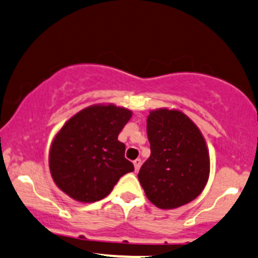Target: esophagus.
Here are the masks:
<instances>
[{"mask_svg":"<svg viewBox=\"0 0 258 258\" xmlns=\"http://www.w3.org/2000/svg\"><path fill=\"white\" fill-rule=\"evenodd\" d=\"M134 165H135V170L140 169V167H141V159L137 158L136 161H134Z\"/></svg>","mask_w":258,"mask_h":258,"instance_id":"34e87169","label":"esophagus"}]
</instances>
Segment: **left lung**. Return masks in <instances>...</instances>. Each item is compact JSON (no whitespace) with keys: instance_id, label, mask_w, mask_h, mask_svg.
Segmentation results:
<instances>
[{"instance_id":"left-lung-1","label":"left lung","mask_w":258,"mask_h":258,"mask_svg":"<svg viewBox=\"0 0 258 258\" xmlns=\"http://www.w3.org/2000/svg\"><path fill=\"white\" fill-rule=\"evenodd\" d=\"M151 156L141 167L138 180L157 208L169 210L193 202L210 174L205 138L185 113L157 108L147 117Z\"/></svg>"}]
</instances>
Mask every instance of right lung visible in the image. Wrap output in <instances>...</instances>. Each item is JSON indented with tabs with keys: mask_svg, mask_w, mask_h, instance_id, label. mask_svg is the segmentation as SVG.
<instances>
[{
	"mask_svg": "<svg viewBox=\"0 0 258 258\" xmlns=\"http://www.w3.org/2000/svg\"><path fill=\"white\" fill-rule=\"evenodd\" d=\"M131 116L128 108L96 104L65 122L49 150L51 178L61 191L79 203L99 202L122 175L134 172L117 140Z\"/></svg>",
	"mask_w": 258,
	"mask_h": 258,
	"instance_id": "right-lung-1",
	"label": "right lung"
}]
</instances>
